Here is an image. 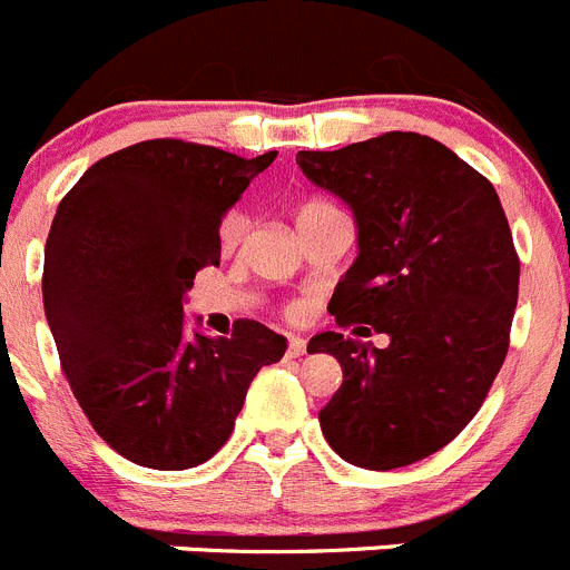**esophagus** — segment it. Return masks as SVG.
<instances>
[{"label": "esophagus", "instance_id": "obj_1", "mask_svg": "<svg viewBox=\"0 0 570 570\" xmlns=\"http://www.w3.org/2000/svg\"><path fill=\"white\" fill-rule=\"evenodd\" d=\"M289 357H303L306 354V340L303 337H289V348H286Z\"/></svg>", "mask_w": 570, "mask_h": 570}]
</instances>
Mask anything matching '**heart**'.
<instances>
[{"label":"heart","instance_id":"1","mask_svg":"<svg viewBox=\"0 0 570 570\" xmlns=\"http://www.w3.org/2000/svg\"><path fill=\"white\" fill-rule=\"evenodd\" d=\"M328 213H340V210L332 205V202L323 199V196H309V199H303L301 205H297L295 216H297V225H301V222L317 219V216H328ZM244 233H247V219H244L242 213H230V216L222 222V230H219L225 253H230V249L238 247ZM292 315H297V309H292Z\"/></svg>","mask_w":570,"mask_h":570}]
</instances>
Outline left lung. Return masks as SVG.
Masks as SVG:
<instances>
[{
	"mask_svg": "<svg viewBox=\"0 0 570 570\" xmlns=\"http://www.w3.org/2000/svg\"><path fill=\"white\" fill-rule=\"evenodd\" d=\"M297 165L357 219L360 255L328 312L343 328L365 323L354 334L392 337L385 350L337 332L312 337L309 354L326 351L343 368L323 435L365 470L428 459L481 411L507 360L520 258L501 199L416 131L297 151Z\"/></svg>",
	"mask_w": 570,
	"mask_h": 570,
	"instance_id": "8db88e82",
	"label": "left lung"
}]
</instances>
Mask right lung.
<instances>
[{
	"instance_id": "add662e5",
	"label": "right lung",
	"mask_w": 570,
	"mask_h": 570,
	"mask_svg": "<svg viewBox=\"0 0 570 570\" xmlns=\"http://www.w3.org/2000/svg\"><path fill=\"white\" fill-rule=\"evenodd\" d=\"M275 154L135 142L98 159L58 205L47 323L89 424L135 464H205L230 439L253 376L284 357L286 340L258 321L219 340L183 323L196 273L219 264L222 216Z\"/></svg>"
}]
</instances>
